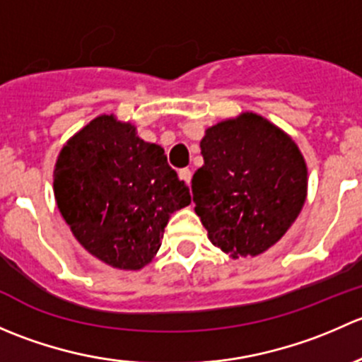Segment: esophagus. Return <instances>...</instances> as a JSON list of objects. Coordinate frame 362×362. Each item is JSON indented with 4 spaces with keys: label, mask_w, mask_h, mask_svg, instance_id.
<instances>
[{
    "label": "esophagus",
    "mask_w": 362,
    "mask_h": 362,
    "mask_svg": "<svg viewBox=\"0 0 362 362\" xmlns=\"http://www.w3.org/2000/svg\"><path fill=\"white\" fill-rule=\"evenodd\" d=\"M178 177H180V180H184L185 184L191 185V178H192V171L191 170H187V168H185V170H180V171H178Z\"/></svg>",
    "instance_id": "1"
}]
</instances>
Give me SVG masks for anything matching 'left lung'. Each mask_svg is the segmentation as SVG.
<instances>
[{
  "instance_id": "8db88e82",
  "label": "left lung",
  "mask_w": 362,
  "mask_h": 362,
  "mask_svg": "<svg viewBox=\"0 0 362 362\" xmlns=\"http://www.w3.org/2000/svg\"><path fill=\"white\" fill-rule=\"evenodd\" d=\"M202 154L192 199L210 242L233 259L275 245L308 191V170L293 138L264 117L243 112L204 131Z\"/></svg>"
}]
</instances>
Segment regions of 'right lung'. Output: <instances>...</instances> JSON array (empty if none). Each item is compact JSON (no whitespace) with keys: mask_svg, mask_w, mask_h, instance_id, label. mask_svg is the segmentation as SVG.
<instances>
[{"mask_svg":"<svg viewBox=\"0 0 362 362\" xmlns=\"http://www.w3.org/2000/svg\"><path fill=\"white\" fill-rule=\"evenodd\" d=\"M54 196L80 245L126 272L152 262L170 215L191 203L164 148L141 140L133 124L113 113L98 115L64 144Z\"/></svg>","mask_w":362,"mask_h":362,"instance_id":"add662e5","label":"right lung"}]
</instances>
